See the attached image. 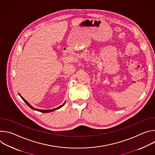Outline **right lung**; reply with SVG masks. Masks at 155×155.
Here are the masks:
<instances>
[{
  "label": "right lung",
  "instance_id": "1",
  "mask_svg": "<svg viewBox=\"0 0 155 155\" xmlns=\"http://www.w3.org/2000/svg\"><path fill=\"white\" fill-rule=\"evenodd\" d=\"M19 96H20V97H21V99H23L25 102V103L30 107V108H31L32 109H33V110H37V111H38V112H42V113H48V112H53V111H54V110H58V109H59V108H61L64 104H65V102L62 105H61V106H59V107H57V108H53V109H51V110H40V109H38V108H34L32 106H31V105H30V104L29 103H28L23 97H22L20 94H19Z\"/></svg>",
  "mask_w": 155,
  "mask_h": 155
}]
</instances>
